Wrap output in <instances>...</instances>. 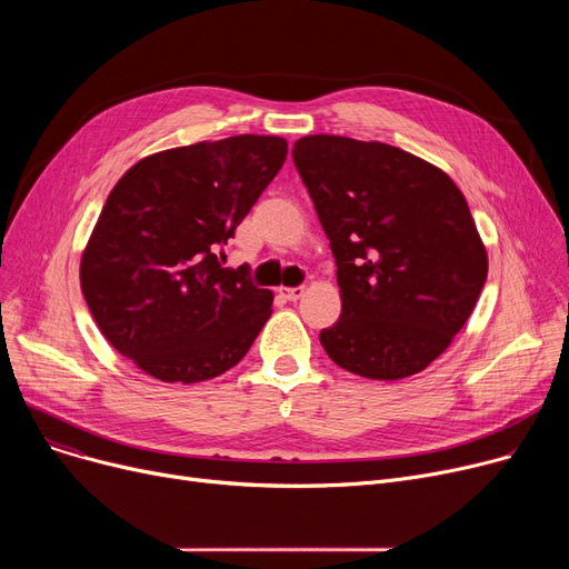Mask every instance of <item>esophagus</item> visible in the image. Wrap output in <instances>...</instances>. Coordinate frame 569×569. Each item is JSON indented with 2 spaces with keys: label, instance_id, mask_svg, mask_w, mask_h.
Listing matches in <instances>:
<instances>
[{
  "label": "esophagus",
  "instance_id": "1",
  "mask_svg": "<svg viewBox=\"0 0 569 569\" xmlns=\"http://www.w3.org/2000/svg\"><path fill=\"white\" fill-rule=\"evenodd\" d=\"M305 292H307V288H305V286H297V288H283V286H281V288H279V295H281V297H286L288 302L302 300Z\"/></svg>",
  "mask_w": 569,
  "mask_h": 569
}]
</instances>
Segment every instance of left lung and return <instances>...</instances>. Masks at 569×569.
I'll return each mask as SVG.
<instances>
[{
    "instance_id": "obj_1",
    "label": "left lung",
    "mask_w": 569,
    "mask_h": 569,
    "mask_svg": "<svg viewBox=\"0 0 569 569\" xmlns=\"http://www.w3.org/2000/svg\"><path fill=\"white\" fill-rule=\"evenodd\" d=\"M292 159L337 260L339 320L320 343L371 380L425 371L470 318L489 258L452 177L385 142L305 136Z\"/></svg>"
}]
</instances>
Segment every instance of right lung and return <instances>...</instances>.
Here are the masks:
<instances>
[{"label":"right lung","mask_w":569,"mask_h":569,"mask_svg":"<svg viewBox=\"0 0 569 569\" xmlns=\"http://www.w3.org/2000/svg\"><path fill=\"white\" fill-rule=\"evenodd\" d=\"M279 136H232L163 149L112 187L80 258V286L101 335L163 382L232 369L267 318L272 290L219 249L281 170Z\"/></svg>","instance_id":"add662e5"}]
</instances>
